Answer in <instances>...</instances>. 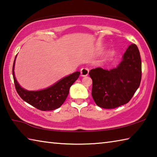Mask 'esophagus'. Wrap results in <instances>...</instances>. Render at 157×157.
Listing matches in <instances>:
<instances>
[{
    "label": "esophagus",
    "mask_w": 157,
    "mask_h": 157,
    "mask_svg": "<svg viewBox=\"0 0 157 157\" xmlns=\"http://www.w3.org/2000/svg\"><path fill=\"white\" fill-rule=\"evenodd\" d=\"M89 70L88 68H82L80 71L81 75L83 77L86 76L89 74Z\"/></svg>",
    "instance_id": "esophagus-1"
}]
</instances>
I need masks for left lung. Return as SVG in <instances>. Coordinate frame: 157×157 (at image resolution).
<instances>
[{
	"instance_id": "8db88e82",
	"label": "left lung",
	"mask_w": 157,
	"mask_h": 157,
	"mask_svg": "<svg viewBox=\"0 0 157 157\" xmlns=\"http://www.w3.org/2000/svg\"><path fill=\"white\" fill-rule=\"evenodd\" d=\"M89 75L92 97L100 107L113 109L129 102L141 81V59L136 45L127 48L117 68H95L89 71Z\"/></svg>"
}]
</instances>
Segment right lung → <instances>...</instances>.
Listing matches in <instances>:
<instances>
[{"label":"right lung","instance_id":"add662e5","mask_svg":"<svg viewBox=\"0 0 157 157\" xmlns=\"http://www.w3.org/2000/svg\"><path fill=\"white\" fill-rule=\"evenodd\" d=\"M14 62L12 74L17 92L26 102L41 111H51L60 107L68 96L71 85L78 79L80 74V72L77 71L62 79L49 88L38 91H29L21 88L15 78Z\"/></svg>","mask_w":157,"mask_h":157}]
</instances>
